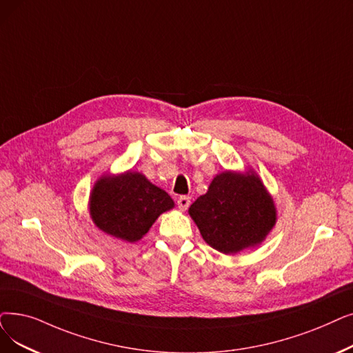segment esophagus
<instances>
[{"instance_id":"34e87169","label":"esophagus","mask_w":353,"mask_h":353,"mask_svg":"<svg viewBox=\"0 0 353 353\" xmlns=\"http://www.w3.org/2000/svg\"><path fill=\"white\" fill-rule=\"evenodd\" d=\"M189 206H190V197L189 196H180L177 199V208L180 210H188Z\"/></svg>"}]
</instances>
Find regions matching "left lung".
<instances>
[{
	"label": "left lung",
	"instance_id": "obj_1",
	"mask_svg": "<svg viewBox=\"0 0 353 353\" xmlns=\"http://www.w3.org/2000/svg\"><path fill=\"white\" fill-rule=\"evenodd\" d=\"M189 213L203 239L223 254L259 243L277 219L271 196L254 173L218 174Z\"/></svg>",
	"mask_w": 353,
	"mask_h": 353
}]
</instances>
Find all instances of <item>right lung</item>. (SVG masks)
I'll list each match as a JSON object with an SVG mask.
<instances>
[{"instance_id":"right-lung-1","label":"right lung","mask_w":353,"mask_h":353,"mask_svg":"<svg viewBox=\"0 0 353 353\" xmlns=\"http://www.w3.org/2000/svg\"><path fill=\"white\" fill-rule=\"evenodd\" d=\"M174 206L173 199L145 176L127 172L102 177L90 193L92 221L105 234L135 242L141 239L160 214Z\"/></svg>"}]
</instances>
